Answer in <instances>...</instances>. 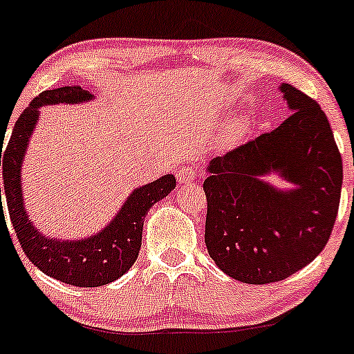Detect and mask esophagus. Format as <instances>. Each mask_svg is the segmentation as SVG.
Masks as SVG:
<instances>
[{
    "label": "esophagus",
    "mask_w": 354,
    "mask_h": 354,
    "mask_svg": "<svg viewBox=\"0 0 354 354\" xmlns=\"http://www.w3.org/2000/svg\"><path fill=\"white\" fill-rule=\"evenodd\" d=\"M176 176H177L178 184H189V182L196 180L197 176H199V170L194 169V167H189V165L178 167Z\"/></svg>",
    "instance_id": "1"
}]
</instances>
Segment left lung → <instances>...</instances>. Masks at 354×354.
Masks as SVG:
<instances>
[{
	"label": "left lung",
	"instance_id": "left-lung-1",
	"mask_svg": "<svg viewBox=\"0 0 354 354\" xmlns=\"http://www.w3.org/2000/svg\"><path fill=\"white\" fill-rule=\"evenodd\" d=\"M292 115L279 128L209 163L206 246L226 275L245 283L280 282L324 250L343 185L333 130L313 97L282 84ZM279 171L296 185L279 192L261 180Z\"/></svg>",
	"mask_w": 354,
	"mask_h": 354
}]
</instances>
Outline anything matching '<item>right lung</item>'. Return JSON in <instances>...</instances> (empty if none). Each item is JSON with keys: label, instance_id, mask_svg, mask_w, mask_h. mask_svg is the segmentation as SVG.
Segmentation results:
<instances>
[{"label": "right lung", "instance_id": "obj_1", "mask_svg": "<svg viewBox=\"0 0 354 354\" xmlns=\"http://www.w3.org/2000/svg\"><path fill=\"white\" fill-rule=\"evenodd\" d=\"M93 97L79 86H66L44 91L30 102L13 127L8 145L3 153V185L13 230L28 260L45 275L75 287H101L115 282L136 261L142 246L143 221L155 203L176 189V177L163 176L151 184L135 189L101 233L81 241H57L41 236L28 221L21 196V162L30 135L37 124L39 108L57 102H82ZM3 151V142H1ZM1 216L3 204H1Z\"/></svg>", "mask_w": 354, "mask_h": 354}]
</instances>
